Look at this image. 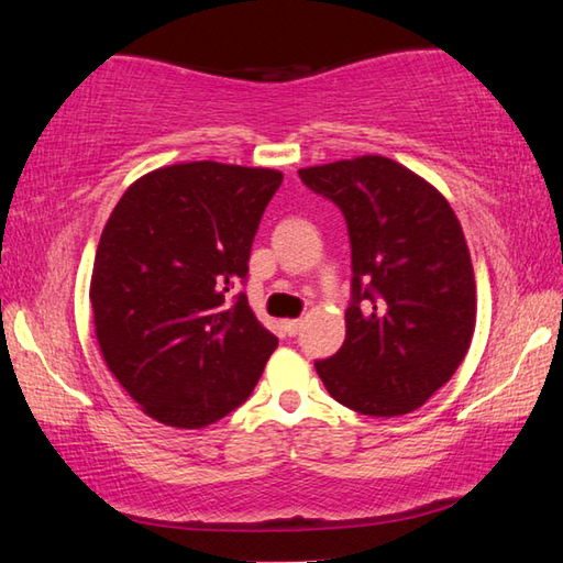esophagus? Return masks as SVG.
Returning a JSON list of instances; mask_svg holds the SVG:
<instances>
[{"label": "esophagus", "mask_w": 563, "mask_h": 563, "mask_svg": "<svg viewBox=\"0 0 563 563\" xmlns=\"http://www.w3.org/2000/svg\"><path fill=\"white\" fill-rule=\"evenodd\" d=\"M300 327H302V320H283V330L288 332L290 336H295L300 332Z\"/></svg>", "instance_id": "34e87169"}]
</instances>
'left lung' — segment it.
<instances>
[{"instance_id": "left-lung-1", "label": "left lung", "mask_w": 563, "mask_h": 563, "mask_svg": "<svg viewBox=\"0 0 563 563\" xmlns=\"http://www.w3.org/2000/svg\"><path fill=\"white\" fill-rule=\"evenodd\" d=\"M298 175L342 209L352 243L344 344L314 369L356 413H411L451 382L475 332V273L455 211L433 184L379 155Z\"/></svg>"}]
</instances>
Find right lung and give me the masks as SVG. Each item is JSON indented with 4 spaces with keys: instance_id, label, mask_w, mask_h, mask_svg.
I'll list each match as a JSON object with an SVG mask.
<instances>
[{
    "instance_id": "right-lung-1",
    "label": "right lung",
    "mask_w": 563,
    "mask_h": 563,
    "mask_svg": "<svg viewBox=\"0 0 563 563\" xmlns=\"http://www.w3.org/2000/svg\"><path fill=\"white\" fill-rule=\"evenodd\" d=\"M278 169L184 162L132 181L100 236L90 305L100 354L142 411L172 428L229 416L278 336L236 285Z\"/></svg>"
}]
</instances>
